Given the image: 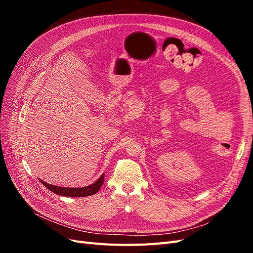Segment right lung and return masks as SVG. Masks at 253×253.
I'll return each instance as SVG.
<instances>
[{"label":"right lung","mask_w":253,"mask_h":253,"mask_svg":"<svg viewBox=\"0 0 253 253\" xmlns=\"http://www.w3.org/2000/svg\"><path fill=\"white\" fill-rule=\"evenodd\" d=\"M103 180H104V173L99 177L97 181H95L91 185L87 187H83V188H65V187H58V186H53L50 185V183L45 182L40 179L41 183L43 186L46 187L48 190H50L51 192L56 193L61 196H70V197H85L93 195L97 193L100 188L103 185Z\"/></svg>","instance_id":"right-lung-1"}]
</instances>
